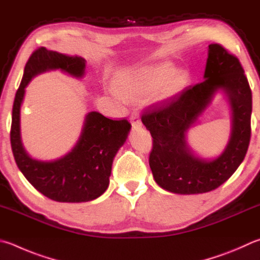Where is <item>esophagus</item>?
Returning a JSON list of instances; mask_svg holds the SVG:
<instances>
[{
  "label": "esophagus",
  "instance_id": "obj_1",
  "mask_svg": "<svg viewBox=\"0 0 260 260\" xmlns=\"http://www.w3.org/2000/svg\"><path fill=\"white\" fill-rule=\"evenodd\" d=\"M129 120H131V124H132V127H133L134 129H138L140 128L141 126H142V122H141L140 118L138 115L133 114L131 117H129Z\"/></svg>",
  "mask_w": 260,
  "mask_h": 260
}]
</instances>
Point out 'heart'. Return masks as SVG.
I'll list each match as a JSON object with an SVG mask.
<instances>
[{
    "mask_svg": "<svg viewBox=\"0 0 260 260\" xmlns=\"http://www.w3.org/2000/svg\"><path fill=\"white\" fill-rule=\"evenodd\" d=\"M187 83V75L174 70L172 63L135 66L118 73L112 85L126 100H136L152 91L154 101H165L181 92Z\"/></svg>",
    "mask_w": 260,
    "mask_h": 260,
    "instance_id": "b5f03b06",
    "label": "heart"
}]
</instances>
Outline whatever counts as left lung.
I'll list each match as a JSON object with an SVG mask.
<instances>
[{"mask_svg": "<svg viewBox=\"0 0 260 260\" xmlns=\"http://www.w3.org/2000/svg\"><path fill=\"white\" fill-rule=\"evenodd\" d=\"M204 78L171 103L142 116L153 139L149 165L154 181L175 194H200L220 186L241 165L250 142L252 94L239 59L221 45L210 44ZM218 91L231 109L229 142L218 157L202 158L187 144L186 134Z\"/></svg>", "mask_w": 260, "mask_h": 260, "instance_id": "obj_1", "label": "left lung"}]
</instances>
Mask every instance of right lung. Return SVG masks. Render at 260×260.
I'll return each mask as SVG.
<instances>
[{"instance_id": "1", "label": "right lung", "mask_w": 260, "mask_h": 260, "mask_svg": "<svg viewBox=\"0 0 260 260\" xmlns=\"http://www.w3.org/2000/svg\"><path fill=\"white\" fill-rule=\"evenodd\" d=\"M86 60L45 48L36 50L28 59L12 108L11 148L16 164L32 186L49 199L58 202H87L96 199L109 185L115 155L131 131L126 119L112 120L98 111L85 116L84 125L74 148L60 158H31L22 144L20 109L25 88L39 75L60 70L75 78L85 75Z\"/></svg>"}]
</instances>
